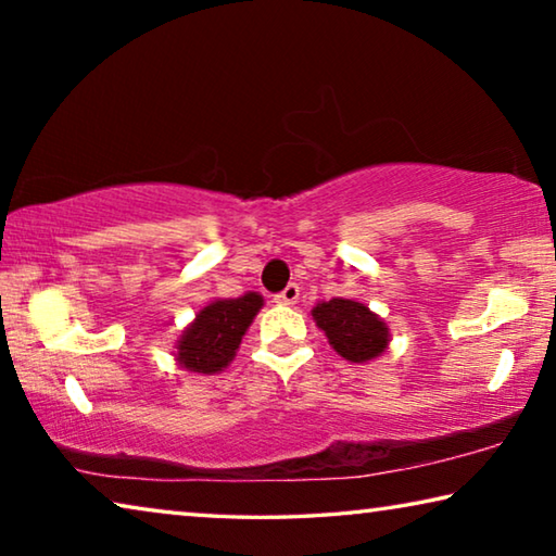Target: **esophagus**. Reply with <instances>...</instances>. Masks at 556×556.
Here are the masks:
<instances>
[{
    "label": "esophagus",
    "mask_w": 556,
    "mask_h": 556,
    "mask_svg": "<svg viewBox=\"0 0 556 556\" xmlns=\"http://www.w3.org/2000/svg\"><path fill=\"white\" fill-rule=\"evenodd\" d=\"M296 299H299V287L296 285H289L285 291H279V294L275 296L277 304H281V306L296 304Z\"/></svg>",
    "instance_id": "esophagus-1"
}]
</instances>
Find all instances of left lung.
<instances>
[{
	"instance_id": "obj_1",
	"label": "left lung",
	"mask_w": 556,
	"mask_h": 556,
	"mask_svg": "<svg viewBox=\"0 0 556 556\" xmlns=\"http://www.w3.org/2000/svg\"><path fill=\"white\" fill-rule=\"evenodd\" d=\"M314 318L333 351L351 363L372 361L388 348V326L357 301H324L314 308Z\"/></svg>"
}]
</instances>
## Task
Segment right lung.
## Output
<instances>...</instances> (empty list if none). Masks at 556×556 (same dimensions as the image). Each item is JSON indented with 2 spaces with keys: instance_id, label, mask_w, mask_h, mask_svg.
I'll list each match as a JSON object with an SVG mask.
<instances>
[{
  "instance_id": "obj_1",
  "label": "right lung",
  "mask_w": 556,
  "mask_h": 556,
  "mask_svg": "<svg viewBox=\"0 0 556 556\" xmlns=\"http://www.w3.org/2000/svg\"><path fill=\"white\" fill-rule=\"evenodd\" d=\"M260 308L262 296L255 291L240 299L213 301L184 331L178 341V363L203 375L223 370L232 361Z\"/></svg>"
}]
</instances>
